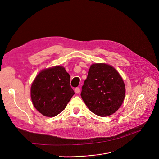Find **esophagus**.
I'll return each mask as SVG.
<instances>
[{"label": "esophagus", "mask_w": 159, "mask_h": 159, "mask_svg": "<svg viewBox=\"0 0 159 159\" xmlns=\"http://www.w3.org/2000/svg\"><path fill=\"white\" fill-rule=\"evenodd\" d=\"M74 91H75V93H79L80 92V88H75V89H74Z\"/></svg>", "instance_id": "1"}]
</instances>
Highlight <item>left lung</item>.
Returning <instances> with one entry per match:
<instances>
[{
  "instance_id": "1",
  "label": "left lung",
  "mask_w": 159,
  "mask_h": 159,
  "mask_svg": "<svg viewBox=\"0 0 159 159\" xmlns=\"http://www.w3.org/2000/svg\"><path fill=\"white\" fill-rule=\"evenodd\" d=\"M81 96L88 109L100 117H107L121 107L125 86L121 75L105 64L91 65L81 88Z\"/></svg>"
}]
</instances>
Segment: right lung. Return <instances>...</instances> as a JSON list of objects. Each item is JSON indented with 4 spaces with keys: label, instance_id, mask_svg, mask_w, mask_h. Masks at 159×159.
Segmentation results:
<instances>
[{
    "label": "right lung",
    "instance_id": "right-lung-1",
    "mask_svg": "<svg viewBox=\"0 0 159 159\" xmlns=\"http://www.w3.org/2000/svg\"><path fill=\"white\" fill-rule=\"evenodd\" d=\"M64 68L56 66L42 70L31 86L34 106L43 115L54 117L64 110L74 91Z\"/></svg>",
    "mask_w": 159,
    "mask_h": 159
}]
</instances>
